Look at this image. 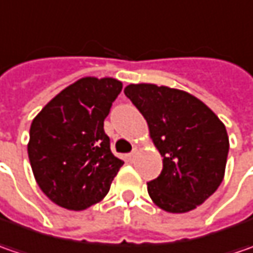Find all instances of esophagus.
<instances>
[{
  "label": "esophagus",
  "mask_w": 253,
  "mask_h": 253,
  "mask_svg": "<svg viewBox=\"0 0 253 253\" xmlns=\"http://www.w3.org/2000/svg\"><path fill=\"white\" fill-rule=\"evenodd\" d=\"M135 155H136V148H135V149L128 155V158H129V159H133V158H135Z\"/></svg>",
  "instance_id": "obj_1"
}]
</instances>
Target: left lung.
Masks as SVG:
<instances>
[{
  "label": "left lung",
  "mask_w": 253,
  "mask_h": 253,
  "mask_svg": "<svg viewBox=\"0 0 253 253\" xmlns=\"http://www.w3.org/2000/svg\"><path fill=\"white\" fill-rule=\"evenodd\" d=\"M125 95L148 122L163 156L159 177L148 183L152 201L168 212H189L218 189L229 141L225 125L187 91L151 83L129 84Z\"/></svg>",
  "instance_id": "left-lung-1"
}]
</instances>
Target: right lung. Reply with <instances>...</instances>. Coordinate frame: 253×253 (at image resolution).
I'll list each match as a JSON object with an SVG mask.
<instances>
[{"label":"right lung","instance_id":"obj_1","mask_svg":"<svg viewBox=\"0 0 253 253\" xmlns=\"http://www.w3.org/2000/svg\"><path fill=\"white\" fill-rule=\"evenodd\" d=\"M121 90L117 79L83 77L34 118L28 156L38 186L54 204L80 211L110 191L124 162L112 155L104 120Z\"/></svg>","mask_w":253,"mask_h":253}]
</instances>
